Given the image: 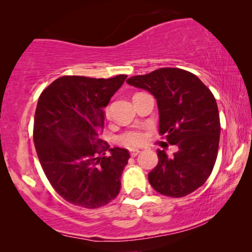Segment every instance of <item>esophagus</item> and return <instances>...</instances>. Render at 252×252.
<instances>
[{
  "mask_svg": "<svg viewBox=\"0 0 252 252\" xmlns=\"http://www.w3.org/2000/svg\"><path fill=\"white\" fill-rule=\"evenodd\" d=\"M139 154H140L139 149H132V150H130V156H132V157H136Z\"/></svg>",
  "mask_w": 252,
  "mask_h": 252,
  "instance_id": "1",
  "label": "esophagus"
}]
</instances>
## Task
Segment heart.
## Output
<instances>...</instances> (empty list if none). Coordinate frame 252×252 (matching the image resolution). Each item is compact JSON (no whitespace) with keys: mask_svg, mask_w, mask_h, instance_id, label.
Listing matches in <instances>:
<instances>
[{"mask_svg":"<svg viewBox=\"0 0 252 252\" xmlns=\"http://www.w3.org/2000/svg\"><path fill=\"white\" fill-rule=\"evenodd\" d=\"M106 113H109V109L106 110ZM146 140V135L143 133L137 132V130H133V132H127L123 134L122 136L119 137V142L125 147H137L140 144H142Z\"/></svg>","mask_w":252,"mask_h":252,"instance_id":"b5f03b06","label":"heart"}]
</instances>
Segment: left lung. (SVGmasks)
I'll return each instance as SVG.
<instances>
[{
	"mask_svg": "<svg viewBox=\"0 0 252 252\" xmlns=\"http://www.w3.org/2000/svg\"><path fill=\"white\" fill-rule=\"evenodd\" d=\"M126 82L156 98L159 134L179 148L172 157L157 150L158 164L148 175L151 187L170 197L195 191L208 180L218 155L220 119L215 96L195 74L175 67Z\"/></svg>",
	"mask_w": 252,
	"mask_h": 252,
	"instance_id": "left-lung-1",
	"label": "left lung"
}]
</instances>
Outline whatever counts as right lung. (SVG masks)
Returning <instances> with one entry per match:
<instances>
[{"label":"right lung","mask_w":252,"mask_h":252,"mask_svg":"<svg viewBox=\"0 0 252 252\" xmlns=\"http://www.w3.org/2000/svg\"><path fill=\"white\" fill-rule=\"evenodd\" d=\"M126 78L66 75L41 93L34 116L36 154L50 185L71 204L97 209L119 194L128 150L113 148L108 157L96 155L106 149L98 137L103 108Z\"/></svg>","instance_id":"add662e5"}]
</instances>
